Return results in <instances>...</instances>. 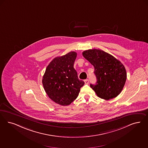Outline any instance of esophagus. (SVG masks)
Segmentation results:
<instances>
[{
  "instance_id": "esophagus-1",
  "label": "esophagus",
  "mask_w": 148,
  "mask_h": 148,
  "mask_svg": "<svg viewBox=\"0 0 148 148\" xmlns=\"http://www.w3.org/2000/svg\"><path fill=\"white\" fill-rule=\"evenodd\" d=\"M84 82H85V84H88V83H89V80H88V79H85V80H84Z\"/></svg>"
}]
</instances>
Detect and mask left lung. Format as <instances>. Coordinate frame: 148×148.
Masks as SVG:
<instances>
[{"mask_svg": "<svg viewBox=\"0 0 148 148\" xmlns=\"http://www.w3.org/2000/svg\"><path fill=\"white\" fill-rule=\"evenodd\" d=\"M82 55L94 66L97 82L90 86L101 98L109 100L117 96L125 85L126 71L122 63L104 51L93 49Z\"/></svg>", "mask_w": 148, "mask_h": 148, "instance_id": "1", "label": "left lung"}]
</instances>
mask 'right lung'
I'll list each match as a JSON object with an SVG mask.
<instances>
[{
  "instance_id": "add662e5",
  "label": "right lung",
  "mask_w": 148,
  "mask_h": 148,
  "mask_svg": "<svg viewBox=\"0 0 148 148\" xmlns=\"http://www.w3.org/2000/svg\"><path fill=\"white\" fill-rule=\"evenodd\" d=\"M77 53L70 52L53 59L46 68L42 85L48 96L61 106L69 105L77 98L85 82L79 79L74 68Z\"/></svg>"
}]
</instances>
